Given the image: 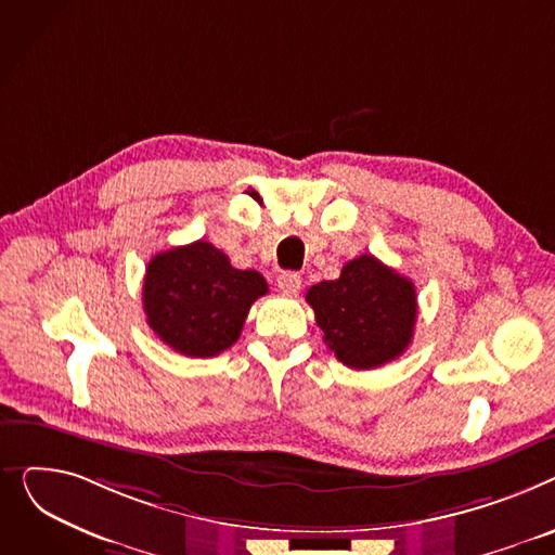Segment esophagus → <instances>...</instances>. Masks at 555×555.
<instances>
[{"label":"esophagus","instance_id":"obj_1","mask_svg":"<svg viewBox=\"0 0 555 555\" xmlns=\"http://www.w3.org/2000/svg\"><path fill=\"white\" fill-rule=\"evenodd\" d=\"M278 288L284 293V296H296V293L302 288V278L296 271H284L278 278Z\"/></svg>","mask_w":555,"mask_h":555}]
</instances>
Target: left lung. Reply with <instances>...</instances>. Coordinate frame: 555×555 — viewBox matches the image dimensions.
<instances>
[{
  "instance_id": "left-lung-1",
  "label": "left lung",
  "mask_w": 555,
  "mask_h": 555,
  "mask_svg": "<svg viewBox=\"0 0 555 555\" xmlns=\"http://www.w3.org/2000/svg\"><path fill=\"white\" fill-rule=\"evenodd\" d=\"M318 327L338 361L351 370H376L412 343L416 288L374 255L347 262L338 280L307 291Z\"/></svg>"
}]
</instances>
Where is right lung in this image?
Here are the masks:
<instances>
[{
    "mask_svg": "<svg viewBox=\"0 0 555 555\" xmlns=\"http://www.w3.org/2000/svg\"><path fill=\"white\" fill-rule=\"evenodd\" d=\"M269 293L257 271L231 267L210 242H192L150 259L143 309L152 332L190 358H210L237 343L250 305Z\"/></svg>",
    "mask_w": 555,
    "mask_h": 555,
    "instance_id": "add662e5",
    "label": "right lung"
}]
</instances>
